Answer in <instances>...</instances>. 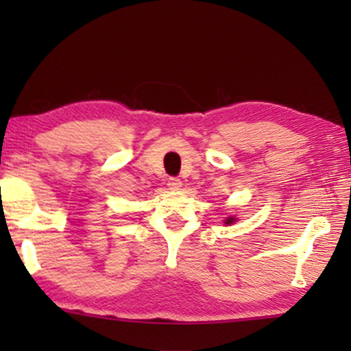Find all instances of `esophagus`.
Returning a JSON list of instances; mask_svg holds the SVG:
<instances>
[{"label":"esophagus","mask_w":351,"mask_h":351,"mask_svg":"<svg viewBox=\"0 0 351 351\" xmlns=\"http://www.w3.org/2000/svg\"><path fill=\"white\" fill-rule=\"evenodd\" d=\"M182 186V182H181V180H178V178H169V181H167V187L170 189V190H178Z\"/></svg>","instance_id":"obj_1"}]
</instances>
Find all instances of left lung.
Returning a JSON list of instances; mask_svg holds the SVG:
<instances>
[{
	"instance_id": "1",
	"label": "left lung",
	"mask_w": 351,
	"mask_h": 351,
	"mask_svg": "<svg viewBox=\"0 0 351 351\" xmlns=\"http://www.w3.org/2000/svg\"><path fill=\"white\" fill-rule=\"evenodd\" d=\"M234 221H235V218H234V217H229V218L224 221V224H232Z\"/></svg>"
}]
</instances>
